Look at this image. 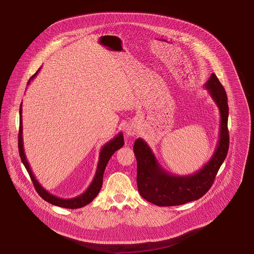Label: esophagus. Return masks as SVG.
<instances>
[{"mask_svg":"<svg viewBox=\"0 0 254 254\" xmlns=\"http://www.w3.org/2000/svg\"><path fill=\"white\" fill-rule=\"evenodd\" d=\"M136 129L134 128V127H127V129H126V133H127V135H128V136H133V135H135L136 134Z\"/></svg>","mask_w":254,"mask_h":254,"instance_id":"esophagus-1","label":"esophagus"}]
</instances>
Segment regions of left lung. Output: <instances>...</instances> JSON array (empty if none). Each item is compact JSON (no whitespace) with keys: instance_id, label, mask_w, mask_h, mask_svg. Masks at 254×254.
Here are the masks:
<instances>
[{"instance_id":"left-lung-1","label":"left lung","mask_w":254,"mask_h":254,"mask_svg":"<svg viewBox=\"0 0 254 254\" xmlns=\"http://www.w3.org/2000/svg\"><path fill=\"white\" fill-rule=\"evenodd\" d=\"M205 88L219 108V139L211 159L198 172L187 176L168 173L158 162L149 144L136 138L133 146L136 158V184L140 196L157 206H176L195 201L211 188L214 179L224 162L229 148L228 103L224 87L212 73Z\"/></svg>"}]
</instances>
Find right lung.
I'll return each instance as SVG.
<instances>
[{
  "mask_svg": "<svg viewBox=\"0 0 254 254\" xmlns=\"http://www.w3.org/2000/svg\"><path fill=\"white\" fill-rule=\"evenodd\" d=\"M40 71V68L37 70V72L29 79L28 84L30 83V81L38 74V72ZM23 126H22V103L20 105V128H19V137H18V144H19V154H20V158L22 163L24 164L27 172L30 175V178L33 182V185L37 191V193L40 195V197H42L45 201H47L48 203L55 205V206H59L62 208H67V209H77V208H81L83 206H86L87 204H89L99 193L101 186H102V179H103V173L105 170V167L110 161V159L112 158V156L115 154L116 151H118L119 149H121L124 144H125V139H124V135L122 132H120L117 136H115L113 139H111L108 142H106L104 146L102 147L100 153H99V161L97 164V169H96V173L95 176L92 180L91 184L89 185V187L86 189V191L74 198H70V199H63V198H59L53 194H50L46 189H44L41 184L38 182L37 179L35 178V176L32 173V170L30 168V165L27 161L25 152H24V143H23Z\"/></svg>",
  "mask_w": 254,
  "mask_h": 254,
  "instance_id": "1",
  "label": "right lung"
}]
</instances>
